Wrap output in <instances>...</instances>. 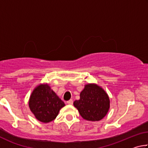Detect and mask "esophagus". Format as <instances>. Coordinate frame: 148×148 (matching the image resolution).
<instances>
[{
	"instance_id": "esophagus-1",
	"label": "esophagus",
	"mask_w": 148,
	"mask_h": 148,
	"mask_svg": "<svg viewBox=\"0 0 148 148\" xmlns=\"http://www.w3.org/2000/svg\"><path fill=\"white\" fill-rule=\"evenodd\" d=\"M67 104H70V105H72V104H73V101H72V99L69 100V101H67Z\"/></svg>"
}]
</instances>
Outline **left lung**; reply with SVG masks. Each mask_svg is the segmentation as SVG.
<instances>
[{"label":"left lung","mask_w":148,"mask_h":148,"mask_svg":"<svg viewBox=\"0 0 148 148\" xmlns=\"http://www.w3.org/2000/svg\"><path fill=\"white\" fill-rule=\"evenodd\" d=\"M79 97V100L74 102V106L84 119L97 121L106 116L110 106V98L107 92L99 85H85Z\"/></svg>","instance_id":"1"}]
</instances>
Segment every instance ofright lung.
Returning a JSON list of instances; mask_svg holds the SVG:
<instances>
[{
    "label": "right lung",
    "instance_id": "add662e5",
    "mask_svg": "<svg viewBox=\"0 0 148 148\" xmlns=\"http://www.w3.org/2000/svg\"><path fill=\"white\" fill-rule=\"evenodd\" d=\"M65 104L48 84L37 86L30 95L29 108L39 121L49 123L58 116L59 112Z\"/></svg>",
    "mask_w": 148,
    "mask_h": 148
}]
</instances>
